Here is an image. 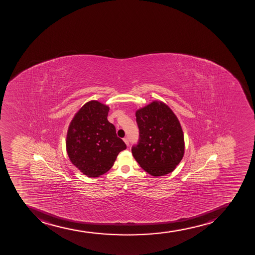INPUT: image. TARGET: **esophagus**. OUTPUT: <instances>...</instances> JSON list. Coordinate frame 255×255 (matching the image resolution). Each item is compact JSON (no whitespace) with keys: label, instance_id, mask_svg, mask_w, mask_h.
<instances>
[{"label":"esophagus","instance_id":"1","mask_svg":"<svg viewBox=\"0 0 255 255\" xmlns=\"http://www.w3.org/2000/svg\"><path fill=\"white\" fill-rule=\"evenodd\" d=\"M124 141L125 143H126L127 146H128L129 145V141L128 138V137H124Z\"/></svg>","mask_w":255,"mask_h":255}]
</instances>
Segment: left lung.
<instances>
[{"instance_id": "1", "label": "left lung", "mask_w": 255, "mask_h": 255, "mask_svg": "<svg viewBox=\"0 0 255 255\" xmlns=\"http://www.w3.org/2000/svg\"><path fill=\"white\" fill-rule=\"evenodd\" d=\"M139 141L131 148L142 169L158 177L174 171L184 157L185 140L180 121L168 105L153 101L136 111Z\"/></svg>"}]
</instances>
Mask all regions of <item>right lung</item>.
<instances>
[{"instance_id":"add662e5","label":"right lung","mask_w":255,"mask_h":255,"mask_svg":"<svg viewBox=\"0 0 255 255\" xmlns=\"http://www.w3.org/2000/svg\"><path fill=\"white\" fill-rule=\"evenodd\" d=\"M110 108L90 101L75 113L68 128L66 151L70 160L81 173L99 177L113 167L126 144L108 120Z\"/></svg>"}]
</instances>
